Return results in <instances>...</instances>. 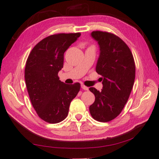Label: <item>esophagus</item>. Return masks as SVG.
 Segmentation results:
<instances>
[{
    "mask_svg": "<svg viewBox=\"0 0 159 159\" xmlns=\"http://www.w3.org/2000/svg\"><path fill=\"white\" fill-rule=\"evenodd\" d=\"M81 88L84 90H88L89 89V88H88V87L85 86V85H81Z\"/></svg>",
    "mask_w": 159,
    "mask_h": 159,
    "instance_id": "obj_1",
    "label": "esophagus"
}]
</instances>
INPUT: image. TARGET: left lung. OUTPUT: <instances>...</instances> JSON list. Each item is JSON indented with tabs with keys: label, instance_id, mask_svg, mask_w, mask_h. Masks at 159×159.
<instances>
[{
	"label": "left lung",
	"instance_id": "obj_1",
	"mask_svg": "<svg viewBox=\"0 0 159 159\" xmlns=\"http://www.w3.org/2000/svg\"><path fill=\"white\" fill-rule=\"evenodd\" d=\"M92 36L100 47L96 71L102 76V89L89 90L95 101L89 106L92 118L109 122L122 111L128 100L135 79V63L132 52L119 36L107 32L94 31Z\"/></svg>",
	"mask_w": 159,
	"mask_h": 159
}]
</instances>
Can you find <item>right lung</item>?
<instances>
[{
	"instance_id": "obj_1",
	"label": "right lung",
	"mask_w": 159,
	"mask_h": 159,
	"mask_svg": "<svg viewBox=\"0 0 159 159\" xmlns=\"http://www.w3.org/2000/svg\"><path fill=\"white\" fill-rule=\"evenodd\" d=\"M80 33L57 34L40 40L28 56L25 79L31 102L38 116L49 123L67 117L71 101L80 91V84L67 85L59 80L64 53Z\"/></svg>"
}]
</instances>
